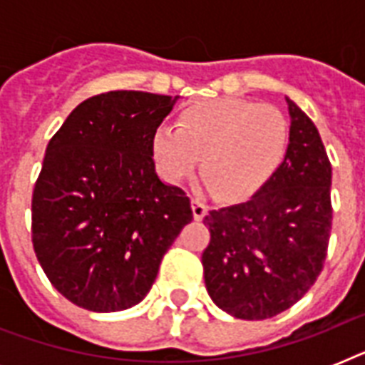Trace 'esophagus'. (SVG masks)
I'll use <instances>...</instances> for the list:
<instances>
[{"instance_id":"esophagus-1","label":"esophagus","mask_w":365,"mask_h":365,"mask_svg":"<svg viewBox=\"0 0 365 365\" xmlns=\"http://www.w3.org/2000/svg\"><path fill=\"white\" fill-rule=\"evenodd\" d=\"M191 208H193V217L197 222H200V220L206 216V212H208V206H206L200 199H197V197L191 199Z\"/></svg>"}]
</instances>
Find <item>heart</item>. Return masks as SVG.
Instances as JSON below:
<instances>
[{"instance_id":"b5f03b06","label":"heart","mask_w":365,"mask_h":365,"mask_svg":"<svg viewBox=\"0 0 365 365\" xmlns=\"http://www.w3.org/2000/svg\"><path fill=\"white\" fill-rule=\"evenodd\" d=\"M289 143L288 119L271 104L242 98L195 102L174 126L153 132L151 153L172 183L187 180L202 157V176L227 200L259 193L282 166Z\"/></svg>"}]
</instances>
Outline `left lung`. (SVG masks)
<instances>
[{"mask_svg":"<svg viewBox=\"0 0 365 365\" xmlns=\"http://www.w3.org/2000/svg\"><path fill=\"white\" fill-rule=\"evenodd\" d=\"M282 166L248 202L205 217L206 289L222 311L265 320L297 303L317 282L331 231V165L314 123L295 102Z\"/></svg>","mask_w":365,"mask_h":365,"instance_id":"obj_1","label":"left lung"}]
</instances>
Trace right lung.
Masks as SVG:
<instances>
[{
	"instance_id": "obj_1",
	"label": "right lung",
	"mask_w": 365,
	"mask_h": 365,
	"mask_svg": "<svg viewBox=\"0 0 365 365\" xmlns=\"http://www.w3.org/2000/svg\"><path fill=\"white\" fill-rule=\"evenodd\" d=\"M180 96L111 91L85 100L51 138L31 197V242L54 288L93 312L125 311L193 220L155 172L151 138Z\"/></svg>"
}]
</instances>
